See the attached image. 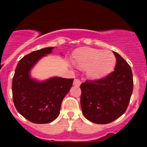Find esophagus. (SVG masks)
Returning <instances> with one entry per match:
<instances>
[{"instance_id":"obj_1","label":"esophagus","mask_w":147,"mask_h":147,"mask_svg":"<svg viewBox=\"0 0 147 147\" xmlns=\"http://www.w3.org/2000/svg\"><path fill=\"white\" fill-rule=\"evenodd\" d=\"M73 84L75 86H80V84H81V81L79 80V79H75V80H74V82H73Z\"/></svg>"}]
</instances>
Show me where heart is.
Segmentation results:
<instances>
[{
  "label": "heart",
  "mask_w": 147,
  "mask_h": 147,
  "mask_svg": "<svg viewBox=\"0 0 147 147\" xmlns=\"http://www.w3.org/2000/svg\"><path fill=\"white\" fill-rule=\"evenodd\" d=\"M74 62L79 68L86 69L87 75L91 79H99L113 69L115 58L109 51L86 48L75 52Z\"/></svg>",
  "instance_id": "1"
}]
</instances>
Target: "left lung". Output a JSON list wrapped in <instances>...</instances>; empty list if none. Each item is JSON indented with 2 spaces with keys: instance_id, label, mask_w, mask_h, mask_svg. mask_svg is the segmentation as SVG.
<instances>
[{
  "instance_id": "8db88e82",
  "label": "left lung",
  "mask_w": 147,
  "mask_h": 147,
  "mask_svg": "<svg viewBox=\"0 0 147 147\" xmlns=\"http://www.w3.org/2000/svg\"><path fill=\"white\" fill-rule=\"evenodd\" d=\"M114 70L104 78L86 80L81 84L80 103L87 119L109 124L125 113L133 92V74L129 63L117 52Z\"/></svg>"
}]
</instances>
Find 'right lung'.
Masks as SVG:
<instances>
[{
    "instance_id": "1",
    "label": "right lung",
    "mask_w": 147,
    "mask_h": 147,
    "mask_svg": "<svg viewBox=\"0 0 147 147\" xmlns=\"http://www.w3.org/2000/svg\"><path fill=\"white\" fill-rule=\"evenodd\" d=\"M53 48H43L25 55L18 61L13 77L15 107L25 119L36 124H47L58 117L62 101L73 83L74 79L55 77L40 82L30 77L34 64Z\"/></svg>"
}]
</instances>
